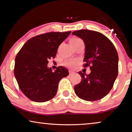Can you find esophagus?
<instances>
[{
  "mask_svg": "<svg viewBox=\"0 0 132 132\" xmlns=\"http://www.w3.org/2000/svg\"><path fill=\"white\" fill-rule=\"evenodd\" d=\"M69 75H73L74 74H75L74 72L72 71V70H69Z\"/></svg>",
  "mask_w": 132,
  "mask_h": 132,
  "instance_id": "obj_1",
  "label": "esophagus"
}]
</instances>
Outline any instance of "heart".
<instances>
[{
    "instance_id": "heart-1",
    "label": "heart",
    "mask_w": 132,
    "mask_h": 132,
    "mask_svg": "<svg viewBox=\"0 0 132 132\" xmlns=\"http://www.w3.org/2000/svg\"><path fill=\"white\" fill-rule=\"evenodd\" d=\"M81 41H82V40L78 38H72L71 40H70V43H71V44H74ZM77 61L76 60H71L66 61V62H65V64H66V66H69L70 68H74V66L77 64Z\"/></svg>"
}]
</instances>
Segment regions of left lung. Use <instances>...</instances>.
<instances>
[{
  "mask_svg": "<svg viewBox=\"0 0 132 132\" xmlns=\"http://www.w3.org/2000/svg\"><path fill=\"white\" fill-rule=\"evenodd\" d=\"M72 34L81 38L85 45L83 66H89L91 73L81 71L80 83L74 86L77 96L87 101L102 99L112 89L118 74V55L108 38L98 31H74Z\"/></svg>",
  "mask_w": 132,
  "mask_h": 132,
  "instance_id": "8db88e82",
  "label": "left lung"
}]
</instances>
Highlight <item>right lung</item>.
<instances>
[{
    "label": "right lung",
    "mask_w": 132,
    "mask_h": 132,
    "mask_svg": "<svg viewBox=\"0 0 132 132\" xmlns=\"http://www.w3.org/2000/svg\"><path fill=\"white\" fill-rule=\"evenodd\" d=\"M71 31L49 32L30 38L15 58L14 74L21 91L30 100L44 102L54 97L61 78L69 71L62 66L52 72L48 60L55 57L58 47Z\"/></svg>",
    "instance_id": "1"
}]
</instances>
